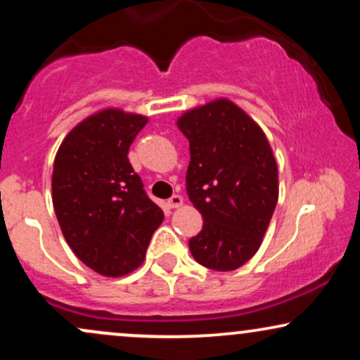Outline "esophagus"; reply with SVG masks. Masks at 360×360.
<instances>
[{"instance_id":"34e87169","label":"esophagus","mask_w":360,"mask_h":360,"mask_svg":"<svg viewBox=\"0 0 360 360\" xmlns=\"http://www.w3.org/2000/svg\"><path fill=\"white\" fill-rule=\"evenodd\" d=\"M181 205H183V196H179V194H174V196L167 200L169 208H179Z\"/></svg>"}]
</instances>
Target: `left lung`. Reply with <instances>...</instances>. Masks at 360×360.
I'll return each mask as SVG.
<instances>
[{"label":"left lung","instance_id":"1","mask_svg":"<svg viewBox=\"0 0 360 360\" xmlns=\"http://www.w3.org/2000/svg\"><path fill=\"white\" fill-rule=\"evenodd\" d=\"M176 123L191 154L186 189L205 220L189 250L208 269H238L259 250L278 203L269 140L226 98L184 111Z\"/></svg>","mask_w":360,"mask_h":360}]
</instances>
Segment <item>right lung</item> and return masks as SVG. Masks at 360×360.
<instances>
[{
	"label": "right lung",
	"instance_id": "add662e5",
	"mask_svg": "<svg viewBox=\"0 0 360 360\" xmlns=\"http://www.w3.org/2000/svg\"><path fill=\"white\" fill-rule=\"evenodd\" d=\"M148 118L105 108L65 135L53 160L52 203L76 257L98 274L120 278L146 259L164 212L128 160Z\"/></svg>",
	"mask_w": 360,
	"mask_h": 360
}]
</instances>
